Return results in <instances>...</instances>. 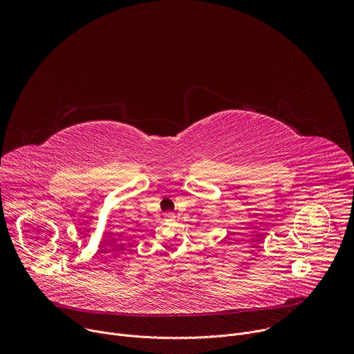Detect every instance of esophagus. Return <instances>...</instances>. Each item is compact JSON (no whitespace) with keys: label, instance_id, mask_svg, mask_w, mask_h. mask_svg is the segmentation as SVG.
I'll use <instances>...</instances> for the list:
<instances>
[{"label":"esophagus","instance_id":"1","mask_svg":"<svg viewBox=\"0 0 354 354\" xmlns=\"http://www.w3.org/2000/svg\"><path fill=\"white\" fill-rule=\"evenodd\" d=\"M164 218H165V220H174V218H175V214L171 213V212H167V213L164 214Z\"/></svg>","mask_w":354,"mask_h":354}]
</instances>
